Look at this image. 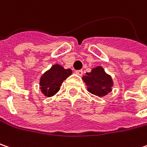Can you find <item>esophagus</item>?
Masks as SVG:
<instances>
[{"label": "esophagus", "instance_id": "esophagus-1", "mask_svg": "<svg viewBox=\"0 0 147 147\" xmlns=\"http://www.w3.org/2000/svg\"><path fill=\"white\" fill-rule=\"evenodd\" d=\"M75 74L78 75H83V70H75Z\"/></svg>", "mask_w": 147, "mask_h": 147}]
</instances>
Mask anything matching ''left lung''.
Returning <instances> with one entry per match:
<instances>
[{
  "label": "left lung",
  "mask_w": 147,
  "mask_h": 147,
  "mask_svg": "<svg viewBox=\"0 0 147 147\" xmlns=\"http://www.w3.org/2000/svg\"><path fill=\"white\" fill-rule=\"evenodd\" d=\"M83 80L88 86V91L98 97L105 96L111 92L113 85L111 76L100 66L92 69L90 73H86Z\"/></svg>",
  "instance_id": "1"
}]
</instances>
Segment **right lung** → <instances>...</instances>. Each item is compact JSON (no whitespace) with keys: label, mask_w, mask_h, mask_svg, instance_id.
I'll list each match as a JSON object with an SVG mask.
<instances>
[{"label":"right lung","mask_w":147,"mask_h":147,"mask_svg":"<svg viewBox=\"0 0 147 147\" xmlns=\"http://www.w3.org/2000/svg\"><path fill=\"white\" fill-rule=\"evenodd\" d=\"M72 74V70L65 69L59 64H55L45 72L40 78L41 92L47 97H52L60 89L63 80Z\"/></svg>","instance_id":"right-lung-1"}]
</instances>
